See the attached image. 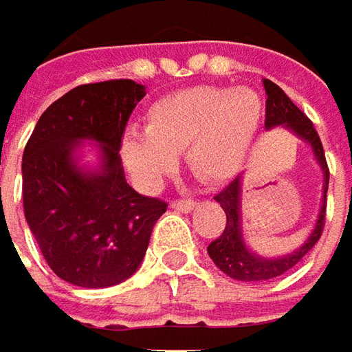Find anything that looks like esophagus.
I'll use <instances>...</instances> for the list:
<instances>
[{"label":"esophagus","instance_id":"34e87169","mask_svg":"<svg viewBox=\"0 0 352 352\" xmlns=\"http://www.w3.org/2000/svg\"><path fill=\"white\" fill-rule=\"evenodd\" d=\"M196 206L195 200H173L171 202V208L173 210H179V212H185V214H188V212H192Z\"/></svg>","mask_w":352,"mask_h":352}]
</instances>
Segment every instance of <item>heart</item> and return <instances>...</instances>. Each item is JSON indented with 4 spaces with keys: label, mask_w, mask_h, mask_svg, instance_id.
Segmentation results:
<instances>
[{
    "label": "heart",
    "mask_w": 352,
    "mask_h": 352,
    "mask_svg": "<svg viewBox=\"0 0 352 352\" xmlns=\"http://www.w3.org/2000/svg\"><path fill=\"white\" fill-rule=\"evenodd\" d=\"M262 116L264 104L250 88H186L148 107L144 133L129 131L121 156L144 186L157 185L179 152H185L186 167L198 181L219 185L245 166Z\"/></svg>",
    "instance_id": "1"
}]
</instances>
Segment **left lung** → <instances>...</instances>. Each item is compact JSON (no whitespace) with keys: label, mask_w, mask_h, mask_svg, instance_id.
I'll list each match as a JSON object with an SVG mask.
<instances>
[{"label":"left lung","mask_w":352,"mask_h":352,"mask_svg":"<svg viewBox=\"0 0 352 352\" xmlns=\"http://www.w3.org/2000/svg\"><path fill=\"white\" fill-rule=\"evenodd\" d=\"M264 88H266L267 96L266 129L283 125L310 144L314 157L324 173V195H322V206H320V214H318L316 226L312 229V233L296 250L281 258H264L246 246L245 236H243V216H241L243 177H235L219 195L214 196V200L219 202V206L226 212L227 223L223 233L217 236L216 241L210 243L208 254L223 274L233 277L236 281H266V279L283 276L285 272L293 270L314 248L318 239L322 236L324 223H326V195L327 185H329V169H327L322 140H320L312 121L289 100V96L276 82L264 78Z\"/></svg>","instance_id":"1"}]
</instances>
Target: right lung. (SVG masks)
<instances>
[{"mask_svg": "<svg viewBox=\"0 0 352 352\" xmlns=\"http://www.w3.org/2000/svg\"><path fill=\"white\" fill-rule=\"evenodd\" d=\"M146 96L135 80L76 86L38 119L23 154L26 223L57 277L104 289L135 274L167 202L126 183L121 140L126 121ZM100 146V164L76 162L80 142Z\"/></svg>", "mask_w": 352, "mask_h": 352, "instance_id": "obj_1", "label": "right lung"}]
</instances>
